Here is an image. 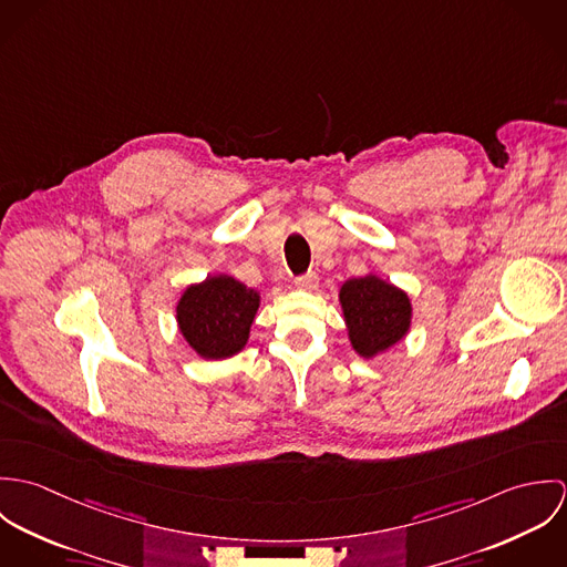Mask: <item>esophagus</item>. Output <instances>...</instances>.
Segmentation results:
<instances>
[{
    "instance_id": "1",
    "label": "esophagus",
    "mask_w": 567,
    "mask_h": 567,
    "mask_svg": "<svg viewBox=\"0 0 567 567\" xmlns=\"http://www.w3.org/2000/svg\"><path fill=\"white\" fill-rule=\"evenodd\" d=\"M295 284H297V288L312 292V290H317V288H319V277H317V272H308V275L297 277V279H295Z\"/></svg>"
}]
</instances>
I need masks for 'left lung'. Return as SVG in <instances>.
<instances>
[{"instance_id": "8db88e82", "label": "left lung", "mask_w": 567, "mask_h": 567, "mask_svg": "<svg viewBox=\"0 0 567 567\" xmlns=\"http://www.w3.org/2000/svg\"><path fill=\"white\" fill-rule=\"evenodd\" d=\"M338 299L351 347L367 360L400 342L410 329L412 306L408 295L375 275L344 281Z\"/></svg>"}]
</instances>
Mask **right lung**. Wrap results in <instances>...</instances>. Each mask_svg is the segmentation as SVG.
Listing matches in <instances>:
<instances>
[{"label":"right lung","instance_id":"obj_1","mask_svg":"<svg viewBox=\"0 0 567 567\" xmlns=\"http://www.w3.org/2000/svg\"><path fill=\"white\" fill-rule=\"evenodd\" d=\"M259 308V292L229 275H209L185 288L176 321L187 344L205 360L240 353Z\"/></svg>","mask_w":567,"mask_h":567}]
</instances>
